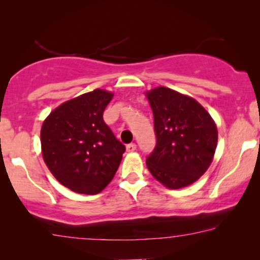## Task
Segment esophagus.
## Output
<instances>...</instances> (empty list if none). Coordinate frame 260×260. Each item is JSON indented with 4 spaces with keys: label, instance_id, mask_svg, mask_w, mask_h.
<instances>
[{
    "label": "esophagus",
    "instance_id": "obj_1",
    "mask_svg": "<svg viewBox=\"0 0 260 260\" xmlns=\"http://www.w3.org/2000/svg\"><path fill=\"white\" fill-rule=\"evenodd\" d=\"M126 149H127V151H134L137 149L136 143H131V144H128L127 147H126Z\"/></svg>",
    "mask_w": 260,
    "mask_h": 260
}]
</instances>
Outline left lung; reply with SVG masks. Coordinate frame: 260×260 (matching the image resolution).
Returning a JSON list of instances; mask_svg holds the SVG:
<instances>
[{"mask_svg":"<svg viewBox=\"0 0 260 260\" xmlns=\"http://www.w3.org/2000/svg\"><path fill=\"white\" fill-rule=\"evenodd\" d=\"M147 98L156 134V145L147 157L149 171L171 189L189 186L213 161L215 122L198 101L165 86L147 91Z\"/></svg>","mask_w":260,"mask_h":260,"instance_id":"1","label":"left lung"}]
</instances>
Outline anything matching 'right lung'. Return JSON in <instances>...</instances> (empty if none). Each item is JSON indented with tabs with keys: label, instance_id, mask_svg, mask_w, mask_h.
<instances>
[{
	"label": "right lung",
	"instance_id": "add662e5",
	"mask_svg": "<svg viewBox=\"0 0 260 260\" xmlns=\"http://www.w3.org/2000/svg\"><path fill=\"white\" fill-rule=\"evenodd\" d=\"M112 96L101 89L85 92L53 110L41 127L45 164L59 183L76 193H100L126 150L103 118Z\"/></svg>",
	"mask_w": 260,
	"mask_h": 260
}]
</instances>
